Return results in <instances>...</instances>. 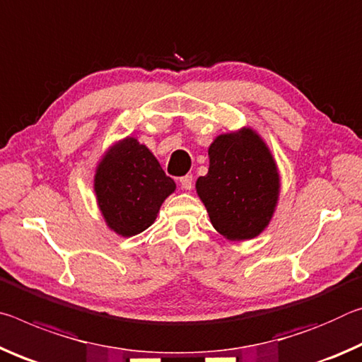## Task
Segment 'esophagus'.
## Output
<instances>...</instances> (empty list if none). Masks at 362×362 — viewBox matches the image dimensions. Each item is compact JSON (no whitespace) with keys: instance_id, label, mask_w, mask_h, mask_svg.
I'll return each mask as SVG.
<instances>
[{"instance_id":"esophagus-1","label":"esophagus","mask_w":362,"mask_h":362,"mask_svg":"<svg viewBox=\"0 0 362 362\" xmlns=\"http://www.w3.org/2000/svg\"><path fill=\"white\" fill-rule=\"evenodd\" d=\"M180 186H181L182 191H191L192 186H194V177H192V175L182 176L181 180H180Z\"/></svg>"}]
</instances>
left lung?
Instances as JSON below:
<instances>
[{
  "label": "left lung",
  "mask_w": 362,
  "mask_h": 362,
  "mask_svg": "<svg viewBox=\"0 0 362 362\" xmlns=\"http://www.w3.org/2000/svg\"><path fill=\"white\" fill-rule=\"evenodd\" d=\"M210 168L195 182L210 221L229 240L257 237L268 226L281 180L268 146L252 128L220 134L209 147Z\"/></svg>",
  "instance_id": "1"
}]
</instances>
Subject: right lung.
<instances>
[{
  "label": "right lung",
  "mask_w": 362,
  "mask_h": 362,
  "mask_svg": "<svg viewBox=\"0 0 362 362\" xmlns=\"http://www.w3.org/2000/svg\"><path fill=\"white\" fill-rule=\"evenodd\" d=\"M175 189L153 153L132 136L105 152L94 175L99 210L107 226L123 237L149 228Z\"/></svg>",
  "instance_id": "1"
}]
</instances>
